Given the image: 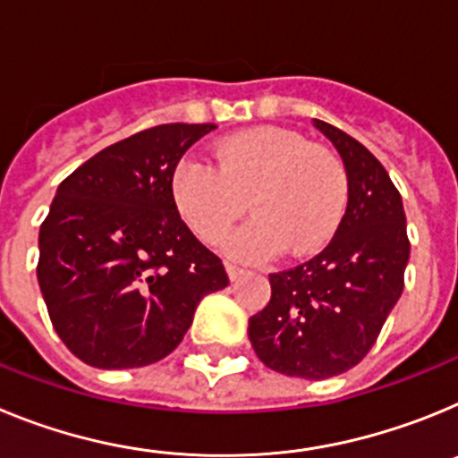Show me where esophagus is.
Wrapping results in <instances>:
<instances>
[{"label":"esophagus","instance_id":"1","mask_svg":"<svg viewBox=\"0 0 458 458\" xmlns=\"http://www.w3.org/2000/svg\"><path fill=\"white\" fill-rule=\"evenodd\" d=\"M248 273V270L245 268H241V266H236V264H226V275H229V279H238V277H242V275Z\"/></svg>","mask_w":458,"mask_h":458}]
</instances>
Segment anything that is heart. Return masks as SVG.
I'll return each instance as SVG.
<instances>
[{
  "label": "heart",
  "instance_id": "heart-1",
  "mask_svg": "<svg viewBox=\"0 0 458 458\" xmlns=\"http://www.w3.org/2000/svg\"><path fill=\"white\" fill-rule=\"evenodd\" d=\"M172 192L181 217L204 242H213L245 213L254 220L225 241L238 259L291 254L330 241L346 208L349 179L339 157L282 128H254L226 137L213 163L185 157Z\"/></svg>",
  "mask_w": 458,
  "mask_h": 458
}]
</instances>
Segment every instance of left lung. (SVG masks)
<instances>
[{"label":"left lung","mask_w":458,"mask_h":458,"mask_svg":"<svg viewBox=\"0 0 458 458\" xmlns=\"http://www.w3.org/2000/svg\"><path fill=\"white\" fill-rule=\"evenodd\" d=\"M346 167L349 204L327 248L270 275V302L250 318L254 353L270 369L323 380L369 353L403 291L411 242L402 194L358 140L314 119Z\"/></svg>","instance_id":"8db88e82"}]
</instances>
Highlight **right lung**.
Returning <instances> with one entry per match:
<instances>
[{
	"mask_svg": "<svg viewBox=\"0 0 458 458\" xmlns=\"http://www.w3.org/2000/svg\"><path fill=\"white\" fill-rule=\"evenodd\" d=\"M213 123H163L103 148L62 181L38 233L40 293L68 351L98 369L163 360L204 295L229 284L181 220L176 165Z\"/></svg>",
	"mask_w": 458,
	"mask_h": 458,
	"instance_id": "1",
	"label": "right lung"
}]
</instances>
